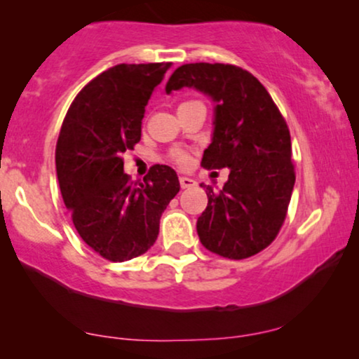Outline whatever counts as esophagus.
<instances>
[{
  "instance_id": "esophagus-1",
  "label": "esophagus",
  "mask_w": 359,
  "mask_h": 359,
  "mask_svg": "<svg viewBox=\"0 0 359 359\" xmlns=\"http://www.w3.org/2000/svg\"><path fill=\"white\" fill-rule=\"evenodd\" d=\"M180 184H181V188H183V189H191V188H194V186H196V181L188 178V176H181Z\"/></svg>"
}]
</instances>
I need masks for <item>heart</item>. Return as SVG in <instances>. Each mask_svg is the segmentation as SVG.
<instances>
[{
  "instance_id": "obj_1",
  "label": "heart",
  "mask_w": 359,
  "mask_h": 359,
  "mask_svg": "<svg viewBox=\"0 0 359 359\" xmlns=\"http://www.w3.org/2000/svg\"><path fill=\"white\" fill-rule=\"evenodd\" d=\"M194 102H199V101H186V102H183V104H181V106L194 104ZM170 158H171V161H175V163L180 165V166H188L189 161H191L189 155L186 154V151H183V150H173V151H171V154H170Z\"/></svg>"
}]
</instances>
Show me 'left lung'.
Masks as SVG:
<instances>
[{
  "mask_svg": "<svg viewBox=\"0 0 359 359\" xmlns=\"http://www.w3.org/2000/svg\"><path fill=\"white\" fill-rule=\"evenodd\" d=\"M183 86L215 102L212 142L201 165L230 170L220 191L204 186L208 208L196 225L201 243L229 259L253 257L276 238L287 214L296 181L289 127L266 88L240 67L186 63L165 90Z\"/></svg>",
  "mask_w": 359,
  "mask_h": 359,
  "instance_id": "8db88e82",
  "label": "left lung"
}]
</instances>
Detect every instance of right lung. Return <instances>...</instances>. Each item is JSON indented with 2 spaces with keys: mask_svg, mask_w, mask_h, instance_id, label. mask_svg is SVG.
I'll list each match as a JSON object with an SVG mask.
<instances>
[{
  "mask_svg": "<svg viewBox=\"0 0 359 359\" xmlns=\"http://www.w3.org/2000/svg\"><path fill=\"white\" fill-rule=\"evenodd\" d=\"M171 63H121L78 93L55 149L58 184L88 247L127 262L155 243L160 217L178 194L176 171L154 165L142 181L124 173L122 154L140 142L142 119Z\"/></svg>",
  "mask_w": 359,
  "mask_h": 359,
  "instance_id": "obj_1",
  "label": "right lung"
}]
</instances>
